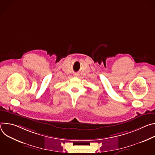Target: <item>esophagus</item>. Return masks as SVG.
Returning <instances> with one entry per match:
<instances>
[{
  "label": "esophagus",
  "mask_w": 155,
  "mask_h": 155,
  "mask_svg": "<svg viewBox=\"0 0 155 155\" xmlns=\"http://www.w3.org/2000/svg\"><path fill=\"white\" fill-rule=\"evenodd\" d=\"M74 76H75V77H78V75H77V74H75V75H74Z\"/></svg>",
  "instance_id": "esophagus-1"
}]
</instances>
